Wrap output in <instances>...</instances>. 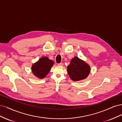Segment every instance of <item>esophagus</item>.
<instances>
[{
	"mask_svg": "<svg viewBox=\"0 0 122 122\" xmlns=\"http://www.w3.org/2000/svg\"><path fill=\"white\" fill-rule=\"evenodd\" d=\"M57 65H58V66H63V64L61 63H61L58 64H57Z\"/></svg>",
	"mask_w": 122,
	"mask_h": 122,
	"instance_id": "1",
	"label": "esophagus"
}]
</instances>
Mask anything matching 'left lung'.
<instances>
[{
	"label": "left lung",
	"instance_id": "1",
	"mask_svg": "<svg viewBox=\"0 0 122 122\" xmlns=\"http://www.w3.org/2000/svg\"><path fill=\"white\" fill-rule=\"evenodd\" d=\"M90 67L86 62L74 57L67 67L68 74L74 81L86 79L90 73Z\"/></svg>",
	"mask_w": 122,
	"mask_h": 122
}]
</instances>
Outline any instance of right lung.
<instances>
[{"instance_id":"right-lung-1","label":"right lung","mask_w":122,"mask_h":122,"mask_svg":"<svg viewBox=\"0 0 122 122\" xmlns=\"http://www.w3.org/2000/svg\"><path fill=\"white\" fill-rule=\"evenodd\" d=\"M53 61L47 57H43L32 65V72L34 75L40 79L44 78L48 74L53 65Z\"/></svg>"}]
</instances>
